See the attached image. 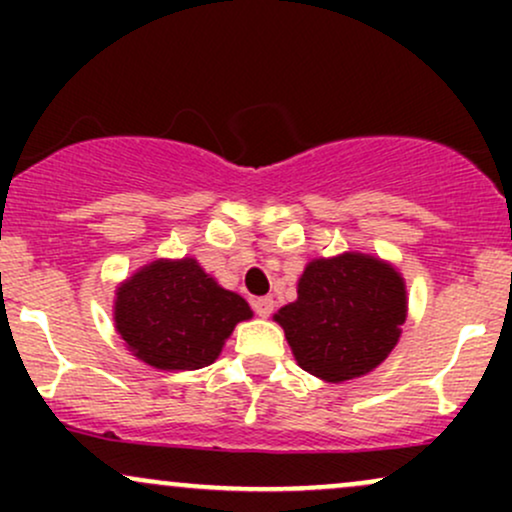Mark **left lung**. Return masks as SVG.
<instances>
[{"label": "left lung", "instance_id": "obj_1", "mask_svg": "<svg viewBox=\"0 0 512 512\" xmlns=\"http://www.w3.org/2000/svg\"><path fill=\"white\" fill-rule=\"evenodd\" d=\"M115 330L139 361L158 370H197L221 356L238 322L252 317L243 296L223 289L197 257L154 260L115 289Z\"/></svg>", "mask_w": 512, "mask_h": 512}]
</instances>
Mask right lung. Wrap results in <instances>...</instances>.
I'll return each mask as SVG.
<instances>
[{"label":"right lung","instance_id":"1","mask_svg":"<svg viewBox=\"0 0 512 512\" xmlns=\"http://www.w3.org/2000/svg\"><path fill=\"white\" fill-rule=\"evenodd\" d=\"M298 366L325 383L368 375L390 356L407 320V289L392 264L363 252L315 257L298 298L274 315Z\"/></svg>","mask_w":512,"mask_h":512}]
</instances>
